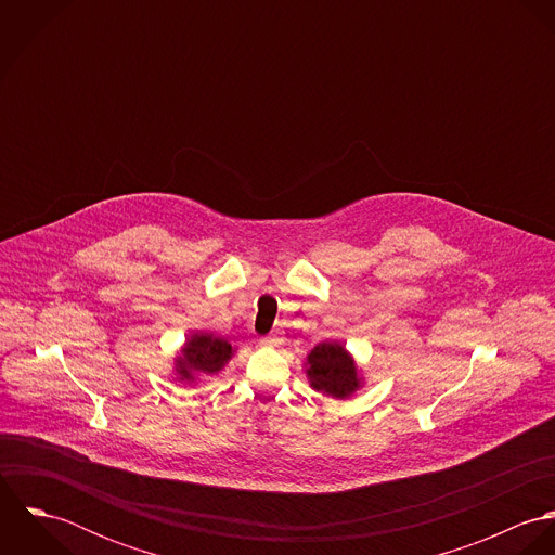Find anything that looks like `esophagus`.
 <instances>
[{
	"label": "esophagus",
	"mask_w": 555,
	"mask_h": 555,
	"mask_svg": "<svg viewBox=\"0 0 555 555\" xmlns=\"http://www.w3.org/2000/svg\"><path fill=\"white\" fill-rule=\"evenodd\" d=\"M264 346H280L284 341V331L282 328H273L267 337L260 339Z\"/></svg>",
	"instance_id": "34e87169"
}]
</instances>
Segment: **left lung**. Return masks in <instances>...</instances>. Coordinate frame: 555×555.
Masks as SVG:
<instances>
[{"mask_svg":"<svg viewBox=\"0 0 555 555\" xmlns=\"http://www.w3.org/2000/svg\"><path fill=\"white\" fill-rule=\"evenodd\" d=\"M306 365L310 385L324 396L346 399L361 387L354 359L337 341H322L314 346Z\"/></svg>","mask_w":555,"mask_h":555,"instance_id":"1","label":"left lung"}]
</instances>
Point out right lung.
<instances>
[{
	"mask_svg": "<svg viewBox=\"0 0 555 555\" xmlns=\"http://www.w3.org/2000/svg\"><path fill=\"white\" fill-rule=\"evenodd\" d=\"M233 354L235 348L227 339L209 333H194L181 348V354L175 359V370L179 380L192 383L196 374L220 372Z\"/></svg>",
	"mask_w": 555,
	"mask_h": 555,
	"instance_id": "obj_1",
	"label": "right lung"
}]
</instances>
